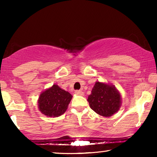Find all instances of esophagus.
<instances>
[{
	"instance_id": "obj_1",
	"label": "esophagus",
	"mask_w": 157,
	"mask_h": 157,
	"mask_svg": "<svg viewBox=\"0 0 157 157\" xmlns=\"http://www.w3.org/2000/svg\"><path fill=\"white\" fill-rule=\"evenodd\" d=\"M75 93L77 95L79 96H82L84 94V92L82 91H81V90H76V91L75 92Z\"/></svg>"
}]
</instances>
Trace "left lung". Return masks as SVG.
I'll return each mask as SVG.
<instances>
[{"instance_id":"8db88e82","label":"left lung","mask_w":157,"mask_h":157,"mask_svg":"<svg viewBox=\"0 0 157 157\" xmlns=\"http://www.w3.org/2000/svg\"><path fill=\"white\" fill-rule=\"evenodd\" d=\"M88 96L91 109L103 117H111L120 109L122 104L121 94L114 85L96 82Z\"/></svg>"}]
</instances>
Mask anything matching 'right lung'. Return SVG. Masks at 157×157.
Returning <instances> with one entry per match:
<instances>
[{
    "label": "right lung",
    "instance_id": "1",
    "mask_svg": "<svg viewBox=\"0 0 157 157\" xmlns=\"http://www.w3.org/2000/svg\"><path fill=\"white\" fill-rule=\"evenodd\" d=\"M72 98L69 92L53 85L40 95L37 101L39 110L45 116L57 117L66 112Z\"/></svg>",
    "mask_w": 157,
    "mask_h": 157
}]
</instances>
